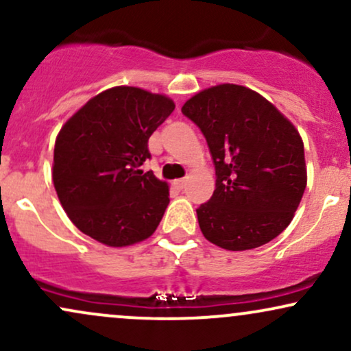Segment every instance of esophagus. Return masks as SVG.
Masks as SVG:
<instances>
[{
    "label": "esophagus",
    "mask_w": 351,
    "mask_h": 351,
    "mask_svg": "<svg viewBox=\"0 0 351 351\" xmlns=\"http://www.w3.org/2000/svg\"><path fill=\"white\" fill-rule=\"evenodd\" d=\"M173 184H175L176 188L178 189H183L184 186H186V178H181V180H175L173 181Z\"/></svg>",
    "instance_id": "1"
}]
</instances>
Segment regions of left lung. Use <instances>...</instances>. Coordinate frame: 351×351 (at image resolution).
<instances>
[{
	"label": "left lung",
	"mask_w": 351,
	"mask_h": 351,
	"mask_svg": "<svg viewBox=\"0 0 351 351\" xmlns=\"http://www.w3.org/2000/svg\"><path fill=\"white\" fill-rule=\"evenodd\" d=\"M181 112L203 132L216 168L215 193L196 209L204 237L245 251L279 236L307 186L295 127L263 95L236 84L199 92Z\"/></svg>",
	"instance_id": "1"
}]
</instances>
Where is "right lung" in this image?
I'll list each match as a JSON object with an SVG mask.
<instances>
[{
	"mask_svg": "<svg viewBox=\"0 0 351 351\" xmlns=\"http://www.w3.org/2000/svg\"><path fill=\"white\" fill-rule=\"evenodd\" d=\"M175 104L138 87L95 95L60 128L52 181L69 219L110 247L150 237L165 215L168 184L143 171L148 138Z\"/></svg>",
	"mask_w": 351,
	"mask_h": 351,
	"instance_id": "obj_1",
	"label": "right lung"
}]
</instances>
